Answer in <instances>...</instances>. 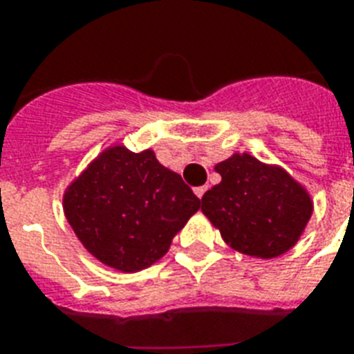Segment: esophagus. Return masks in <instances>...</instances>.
<instances>
[{"mask_svg": "<svg viewBox=\"0 0 354 354\" xmlns=\"http://www.w3.org/2000/svg\"><path fill=\"white\" fill-rule=\"evenodd\" d=\"M205 191H207V185H202V187L194 189V194H196L198 198H202V196H204V194H205Z\"/></svg>", "mask_w": 354, "mask_h": 354, "instance_id": "34e87169", "label": "esophagus"}]
</instances>
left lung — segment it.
<instances>
[{
	"mask_svg": "<svg viewBox=\"0 0 354 354\" xmlns=\"http://www.w3.org/2000/svg\"><path fill=\"white\" fill-rule=\"evenodd\" d=\"M222 182L202 196V213L227 246L252 257L288 252L313 216V198L301 183L277 165L250 154L216 163Z\"/></svg>",
	"mask_w": 354,
	"mask_h": 354,
	"instance_id": "8db88e82",
	"label": "left lung"
}]
</instances>
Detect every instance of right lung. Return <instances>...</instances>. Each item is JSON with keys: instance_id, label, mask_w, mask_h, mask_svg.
Wrapping results in <instances>:
<instances>
[{"instance_id": "1", "label": "right lung", "mask_w": 354, "mask_h": 354, "mask_svg": "<svg viewBox=\"0 0 354 354\" xmlns=\"http://www.w3.org/2000/svg\"><path fill=\"white\" fill-rule=\"evenodd\" d=\"M64 215L88 252L119 272L160 261L200 198L154 150H102L64 193Z\"/></svg>"}]
</instances>
